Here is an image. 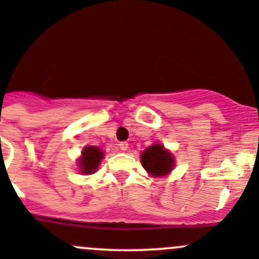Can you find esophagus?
Listing matches in <instances>:
<instances>
[{
  "label": "esophagus",
  "mask_w": 259,
  "mask_h": 259,
  "mask_svg": "<svg viewBox=\"0 0 259 259\" xmlns=\"http://www.w3.org/2000/svg\"><path fill=\"white\" fill-rule=\"evenodd\" d=\"M119 148H120V150L126 151L127 148H129V144H127L126 142H121V143H120V144H119Z\"/></svg>",
  "instance_id": "obj_1"
}]
</instances>
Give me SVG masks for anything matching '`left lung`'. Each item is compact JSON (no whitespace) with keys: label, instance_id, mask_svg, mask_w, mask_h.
Returning a JSON list of instances; mask_svg holds the SVG:
<instances>
[{"label":"left lung","instance_id":"1","mask_svg":"<svg viewBox=\"0 0 259 259\" xmlns=\"http://www.w3.org/2000/svg\"><path fill=\"white\" fill-rule=\"evenodd\" d=\"M142 164L153 177H163L173 169L174 160L171 154L163 145L155 144L149 146L142 154Z\"/></svg>","mask_w":259,"mask_h":259}]
</instances>
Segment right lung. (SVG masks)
Wrapping results in <instances>:
<instances>
[{"mask_svg":"<svg viewBox=\"0 0 259 259\" xmlns=\"http://www.w3.org/2000/svg\"><path fill=\"white\" fill-rule=\"evenodd\" d=\"M81 154H82V156L80 159L81 173H94L98 169L100 160L103 159V151L99 148H96V146H86Z\"/></svg>","mask_w":259,"mask_h":259,"instance_id":"obj_1","label":"right lung"}]
</instances>
